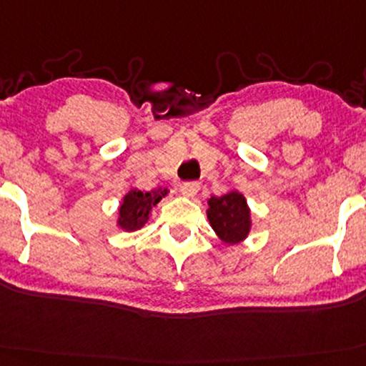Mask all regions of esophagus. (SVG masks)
I'll use <instances>...</instances> for the list:
<instances>
[{"mask_svg":"<svg viewBox=\"0 0 366 366\" xmlns=\"http://www.w3.org/2000/svg\"><path fill=\"white\" fill-rule=\"evenodd\" d=\"M197 191H199V182H186L180 186V192L186 197H194Z\"/></svg>","mask_w":366,"mask_h":366,"instance_id":"1","label":"esophagus"}]
</instances>
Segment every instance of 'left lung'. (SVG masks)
<instances>
[{
    "label": "left lung",
    "mask_w": 366,
    "mask_h": 366,
    "mask_svg": "<svg viewBox=\"0 0 366 366\" xmlns=\"http://www.w3.org/2000/svg\"><path fill=\"white\" fill-rule=\"evenodd\" d=\"M208 218L217 235L227 244H239L250 230V213L247 201L239 192L211 197L208 201Z\"/></svg>",
    "instance_id": "8db88e82"
}]
</instances>
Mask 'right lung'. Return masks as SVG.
I'll return each instance as SVG.
<instances>
[{"label": "right lung", "instance_id": "right-lung-1", "mask_svg": "<svg viewBox=\"0 0 366 366\" xmlns=\"http://www.w3.org/2000/svg\"><path fill=\"white\" fill-rule=\"evenodd\" d=\"M167 194V189H158L152 192H141V191H129L122 201L121 209H119V227L122 230H138L148 222L149 211L162 196Z\"/></svg>", "mask_w": 366, "mask_h": 366}]
</instances>
